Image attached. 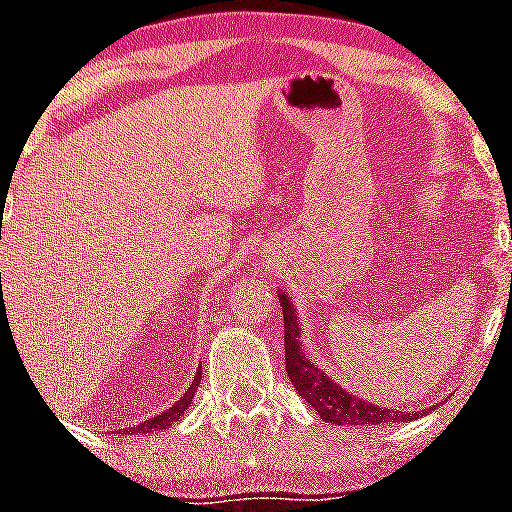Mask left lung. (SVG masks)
<instances>
[{
  "label": "left lung",
  "mask_w": 512,
  "mask_h": 512,
  "mask_svg": "<svg viewBox=\"0 0 512 512\" xmlns=\"http://www.w3.org/2000/svg\"><path fill=\"white\" fill-rule=\"evenodd\" d=\"M280 310L285 317V370L297 393L317 410L322 420L332 425H382V423H405L415 420L423 413H403V410H388L380 403L372 405L367 400L355 398L342 388L340 382L332 380L322 372L315 362L305 357L300 347V322H297L295 307L290 297L280 292Z\"/></svg>",
  "instance_id": "obj_1"
}]
</instances>
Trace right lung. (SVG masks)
I'll return each mask as SVG.
<instances>
[{
	"label": "right lung",
	"instance_id": "obj_1",
	"mask_svg": "<svg viewBox=\"0 0 512 512\" xmlns=\"http://www.w3.org/2000/svg\"><path fill=\"white\" fill-rule=\"evenodd\" d=\"M200 375H202V370L197 372L195 382H192L190 388L185 390V395H182V398L177 400V403L172 405V408H167L165 413L155 415V418L145 420V423H140V425H137V428H130V430H127V435H130V433H157V430H167V428H170L172 423H177V420H180L182 415L187 413V408H190L192 398H195V393H197V382H200Z\"/></svg>",
	"mask_w": 512,
	"mask_h": 512
}]
</instances>
